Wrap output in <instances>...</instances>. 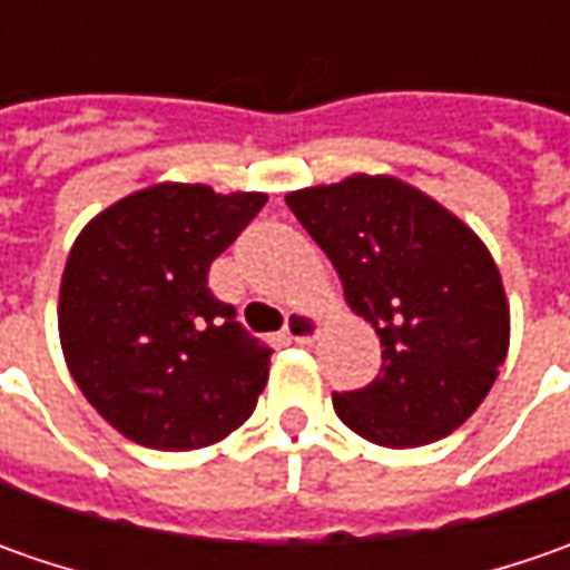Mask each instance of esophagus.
<instances>
[{
    "mask_svg": "<svg viewBox=\"0 0 570 570\" xmlns=\"http://www.w3.org/2000/svg\"><path fill=\"white\" fill-rule=\"evenodd\" d=\"M285 340L292 342H311L320 333V320L311 314V311H292L285 317Z\"/></svg>",
    "mask_w": 570,
    "mask_h": 570,
    "instance_id": "34e87169",
    "label": "esophagus"
}]
</instances>
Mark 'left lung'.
<instances>
[{
	"label": "left lung",
	"instance_id": "1",
	"mask_svg": "<svg viewBox=\"0 0 570 570\" xmlns=\"http://www.w3.org/2000/svg\"><path fill=\"white\" fill-rule=\"evenodd\" d=\"M345 301L381 336V374L333 393L345 425L381 448H422L489 396L511 314L492 253L456 215L393 177L288 193Z\"/></svg>",
	"mask_w": 570,
	"mask_h": 570
}]
</instances>
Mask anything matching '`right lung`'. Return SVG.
Instances as JSON below:
<instances>
[{"label": "right lung", "mask_w": 570, "mask_h": 570, "mask_svg": "<svg viewBox=\"0 0 570 570\" xmlns=\"http://www.w3.org/2000/svg\"><path fill=\"white\" fill-rule=\"evenodd\" d=\"M263 206V193L158 184L78 234L59 288L62 355L129 441L208 448L253 415L273 348L212 295L208 266Z\"/></svg>", "instance_id": "add662e5"}]
</instances>
